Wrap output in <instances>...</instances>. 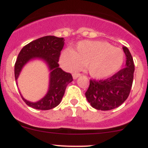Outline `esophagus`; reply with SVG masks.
Listing matches in <instances>:
<instances>
[{
  "mask_svg": "<svg viewBox=\"0 0 148 148\" xmlns=\"http://www.w3.org/2000/svg\"><path fill=\"white\" fill-rule=\"evenodd\" d=\"M79 76H81V74H73V78L76 79L77 77H79Z\"/></svg>",
  "mask_w": 148,
  "mask_h": 148,
  "instance_id": "esophagus-1",
  "label": "esophagus"
}]
</instances>
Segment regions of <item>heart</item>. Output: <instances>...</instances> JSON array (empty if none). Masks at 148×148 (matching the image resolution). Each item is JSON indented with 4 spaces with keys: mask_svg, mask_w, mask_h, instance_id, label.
Here are the masks:
<instances>
[{
    "mask_svg": "<svg viewBox=\"0 0 148 148\" xmlns=\"http://www.w3.org/2000/svg\"><path fill=\"white\" fill-rule=\"evenodd\" d=\"M124 53L105 42L82 41L75 49H66L61 55V62L70 71L86 66L90 75L96 79L110 77L123 65Z\"/></svg>",
    "mask_w": 148,
    "mask_h": 148,
    "instance_id": "1",
    "label": "heart"
}]
</instances>
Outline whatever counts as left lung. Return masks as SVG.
I'll list each match as a JSON object with an SVG mask.
<instances>
[{"label":"left lung","instance_id":"obj_1","mask_svg":"<svg viewBox=\"0 0 148 148\" xmlns=\"http://www.w3.org/2000/svg\"><path fill=\"white\" fill-rule=\"evenodd\" d=\"M126 56L125 68L106 79H90L86 92L87 101L98 110H111L119 107L127 99L133 85L135 65L129 49L123 46Z\"/></svg>","mask_w":148,"mask_h":148}]
</instances>
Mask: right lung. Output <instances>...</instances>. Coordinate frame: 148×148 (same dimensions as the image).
I'll list each match as a JSON object with an SVG mask.
<instances>
[{"label":"right lung","mask_w":148,"mask_h":148,"mask_svg":"<svg viewBox=\"0 0 148 148\" xmlns=\"http://www.w3.org/2000/svg\"><path fill=\"white\" fill-rule=\"evenodd\" d=\"M64 44L65 39L63 38L47 36L29 42L19 53L15 64V80H17L23 67L28 62L35 59L45 62L51 71L48 91L41 100L36 102H31L27 101L21 94L26 104L33 109L48 110L58 106L65 94L67 86L72 82L71 74L65 72L59 67L60 52Z\"/></svg>","instance_id":"right-lung-1"}]
</instances>
